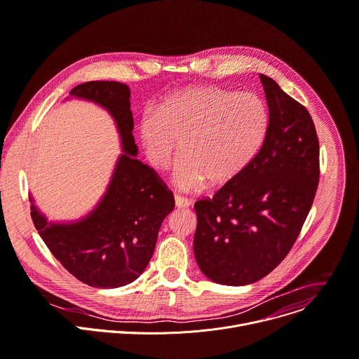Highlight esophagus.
I'll return each mask as SVG.
<instances>
[{
    "label": "esophagus",
    "mask_w": 359,
    "mask_h": 359,
    "mask_svg": "<svg viewBox=\"0 0 359 359\" xmlns=\"http://www.w3.org/2000/svg\"><path fill=\"white\" fill-rule=\"evenodd\" d=\"M175 203H176V208L182 209V208H189L190 202L182 196H179V194H175Z\"/></svg>",
    "instance_id": "esophagus-1"
}]
</instances>
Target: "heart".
<instances>
[{
  "label": "heart",
  "mask_w": 359,
  "mask_h": 359,
  "mask_svg": "<svg viewBox=\"0 0 359 359\" xmlns=\"http://www.w3.org/2000/svg\"><path fill=\"white\" fill-rule=\"evenodd\" d=\"M271 124L268 106L252 91L217 86L179 91L157 113L139 123V136L150 165L169 169L182 150L175 172L182 190H196L206 179L224 184L242 173L262 149Z\"/></svg>",
  "instance_id": "b5f03b06"
}]
</instances>
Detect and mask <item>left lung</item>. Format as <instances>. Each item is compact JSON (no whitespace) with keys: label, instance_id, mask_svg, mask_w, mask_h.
I'll return each instance as SVG.
<instances>
[{"label":"left lung","instance_id":"1","mask_svg":"<svg viewBox=\"0 0 359 359\" xmlns=\"http://www.w3.org/2000/svg\"><path fill=\"white\" fill-rule=\"evenodd\" d=\"M271 124L250 165L194 203L193 249L213 282L241 286L271 273L292 249L319 182V142L308 110L260 74Z\"/></svg>","mask_w":359,"mask_h":359}]
</instances>
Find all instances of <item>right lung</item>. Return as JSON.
I'll return each mask as SVG.
<instances>
[{"label": "right lung", "mask_w": 359, "mask_h": 359, "mask_svg": "<svg viewBox=\"0 0 359 359\" xmlns=\"http://www.w3.org/2000/svg\"><path fill=\"white\" fill-rule=\"evenodd\" d=\"M70 97L93 102L110 113L123 153L106 193L88 215L76 222H48L29 196L31 217L50 252L73 276L93 287H120L136 280L149 265L175 198L157 173L136 157L126 84L88 81L76 86Z\"/></svg>", "instance_id": "add662e5"}]
</instances>
